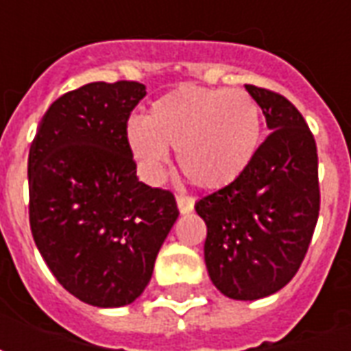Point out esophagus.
<instances>
[{"instance_id": "34e87169", "label": "esophagus", "mask_w": 351, "mask_h": 351, "mask_svg": "<svg viewBox=\"0 0 351 351\" xmlns=\"http://www.w3.org/2000/svg\"><path fill=\"white\" fill-rule=\"evenodd\" d=\"M176 205H178V210L182 214H188L193 210V205H195V199L190 197V195H176Z\"/></svg>"}]
</instances>
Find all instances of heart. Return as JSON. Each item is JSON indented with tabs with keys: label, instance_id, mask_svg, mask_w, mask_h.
<instances>
[{
	"label": "heart",
	"instance_id": "1",
	"mask_svg": "<svg viewBox=\"0 0 351 351\" xmlns=\"http://www.w3.org/2000/svg\"><path fill=\"white\" fill-rule=\"evenodd\" d=\"M261 125V108L248 92L184 84L154 101L145 122L128 125V145L148 180L163 175L173 148L188 182L220 190L250 167Z\"/></svg>",
	"mask_w": 351,
	"mask_h": 351
}]
</instances>
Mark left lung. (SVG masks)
Listing matches in <instances>:
<instances>
[{"instance_id":"1","label":"left lung","mask_w":351,"mask_h":351,"mask_svg":"<svg viewBox=\"0 0 351 351\" xmlns=\"http://www.w3.org/2000/svg\"><path fill=\"white\" fill-rule=\"evenodd\" d=\"M271 133L235 182L195 205L206 223L205 263L229 299L256 301L293 278L319 214L317 148L291 101L246 84Z\"/></svg>"}]
</instances>
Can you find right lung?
<instances>
[{
	"instance_id": "add662e5",
	"label": "right lung",
	"mask_w": 351,
	"mask_h": 351,
	"mask_svg": "<svg viewBox=\"0 0 351 351\" xmlns=\"http://www.w3.org/2000/svg\"><path fill=\"white\" fill-rule=\"evenodd\" d=\"M135 80L90 82L58 97L29 146V226L62 286L99 308L125 306L152 278L178 218L175 195L138 182L128 145Z\"/></svg>"
}]
</instances>
